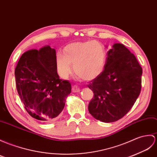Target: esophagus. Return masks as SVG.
<instances>
[{"mask_svg": "<svg viewBox=\"0 0 157 157\" xmlns=\"http://www.w3.org/2000/svg\"><path fill=\"white\" fill-rule=\"evenodd\" d=\"M80 92V89L77 86H74L72 87V92L74 93H78Z\"/></svg>", "mask_w": 157, "mask_h": 157, "instance_id": "34e87169", "label": "esophagus"}]
</instances>
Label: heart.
I'll return each mask as SVG.
<instances>
[{
    "label": "heart",
    "mask_w": 157,
    "mask_h": 157,
    "mask_svg": "<svg viewBox=\"0 0 157 157\" xmlns=\"http://www.w3.org/2000/svg\"><path fill=\"white\" fill-rule=\"evenodd\" d=\"M107 59L104 46L96 41L75 42L64 48L63 54L56 55V65L59 74L67 78L74 70L80 78L92 80L102 74Z\"/></svg>",
    "instance_id": "1"
}]
</instances>
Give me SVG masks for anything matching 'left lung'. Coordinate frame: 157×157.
Returning a JSON list of instances; mask_svg holds the SVG:
<instances>
[{
	"instance_id": "1",
	"label": "left lung",
	"mask_w": 157,
	"mask_h": 157,
	"mask_svg": "<svg viewBox=\"0 0 157 157\" xmlns=\"http://www.w3.org/2000/svg\"><path fill=\"white\" fill-rule=\"evenodd\" d=\"M142 74L134 55L123 44L114 43L107 52L103 73L88 85L94 96L88 105L90 114L106 123L122 118L140 95Z\"/></svg>"
}]
</instances>
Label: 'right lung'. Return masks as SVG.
<instances>
[{
    "instance_id": "right-lung-1",
    "label": "right lung",
    "mask_w": 157,
    "mask_h": 157,
    "mask_svg": "<svg viewBox=\"0 0 157 157\" xmlns=\"http://www.w3.org/2000/svg\"><path fill=\"white\" fill-rule=\"evenodd\" d=\"M14 75L18 94L29 115L41 122L52 121L59 116L71 86L57 74L56 49L45 45L25 52Z\"/></svg>"
}]
</instances>
